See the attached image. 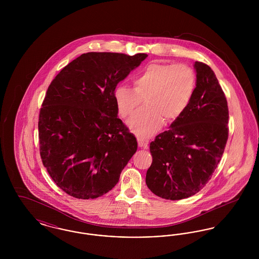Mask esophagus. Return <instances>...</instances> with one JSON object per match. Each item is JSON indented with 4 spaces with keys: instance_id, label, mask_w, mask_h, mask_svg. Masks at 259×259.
Listing matches in <instances>:
<instances>
[{
    "instance_id": "1",
    "label": "esophagus",
    "mask_w": 259,
    "mask_h": 259,
    "mask_svg": "<svg viewBox=\"0 0 259 259\" xmlns=\"http://www.w3.org/2000/svg\"><path fill=\"white\" fill-rule=\"evenodd\" d=\"M137 141H138V146H139L140 148H148V141L147 139L138 137V138H137Z\"/></svg>"
}]
</instances>
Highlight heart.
Instances as JSON below:
<instances>
[{
	"instance_id": "obj_1",
	"label": "heart",
	"mask_w": 259,
	"mask_h": 259,
	"mask_svg": "<svg viewBox=\"0 0 259 259\" xmlns=\"http://www.w3.org/2000/svg\"><path fill=\"white\" fill-rule=\"evenodd\" d=\"M133 88L118 84L114 101L119 115L128 118L145 100L142 108L128 121L137 135L155 133L163 123L179 118L193 96L196 77L191 67L185 63H150L132 76Z\"/></svg>"
}]
</instances>
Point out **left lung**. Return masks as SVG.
<instances>
[{"label":"left lung","mask_w":259,"mask_h":259,"mask_svg":"<svg viewBox=\"0 0 259 259\" xmlns=\"http://www.w3.org/2000/svg\"><path fill=\"white\" fill-rule=\"evenodd\" d=\"M196 87L185 112L150 143L152 163L146 176L151 192L181 200L199 192L210 180L228 140L229 111L212 70L195 62Z\"/></svg>","instance_id":"1"}]
</instances>
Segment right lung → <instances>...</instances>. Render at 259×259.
<instances>
[{"label": "right lung", "instance_id": "1", "mask_svg": "<svg viewBox=\"0 0 259 259\" xmlns=\"http://www.w3.org/2000/svg\"><path fill=\"white\" fill-rule=\"evenodd\" d=\"M147 57L88 52L51 81L38 115L39 154L50 178L68 195L106 194L137 151L135 136L117 117L114 89Z\"/></svg>", "mask_w": 259, "mask_h": 259}]
</instances>
